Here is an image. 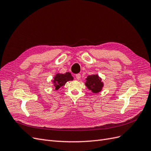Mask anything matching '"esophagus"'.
<instances>
[{
  "mask_svg": "<svg viewBox=\"0 0 151 151\" xmlns=\"http://www.w3.org/2000/svg\"><path fill=\"white\" fill-rule=\"evenodd\" d=\"M76 78L77 80H80L81 78V75L80 73H78V74L76 75Z\"/></svg>",
  "mask_w": 151,
  "mask_h": 151,
  "instance_id": "obj_1",
  "label": "esophagus"
}]
</instances>
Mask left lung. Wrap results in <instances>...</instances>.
<instances>
[{
  "mask_svg": "<svg viewBox=\"0 0 151 151\" xmlns=\"http://www.w3.org/2000/svg\"><path fill=\"white\" fill-rule=\"evenodd\" d=\"M85 85L93 93H97L101 91L104 83L102 82L101 78L97 75H92L88 76L86 78Z\"/></svg>",
  "mask_w": 151,
  "mask_h": 151,
  "instance_id": "8db88e82",
  "label": "left lung"
}]
</instances>
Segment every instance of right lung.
Masks as SVG:
<instances>
[{"label": "right lung", "instance_id": "obj_1", "mask_svg": "<svg viewBox=\"0 0 151 151\" xmlns=\"http://www.w3.org/2000/svg\"><path fill=\"white\" fill-rule=\"evenodd\" d=\"M73 80V77L71 76V73L67 72L64 74H60L58 73L54 76V80H52L54 83V86L55 87V89L58 90L61 87L66 84V83L68 81Z\"/></svg>", "mask_w": 151, "mask_h": 151}]
</instances>
